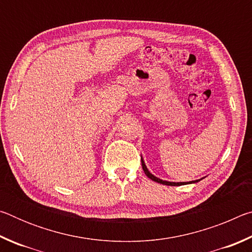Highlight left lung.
<instances>
[{"mask_svg":"<svg viewBox=\"0 0 252 252\" xmlns=\"http://www.w3.org/2000/svg\"><path fill=\"white\" fill-rule=\"evenodd\" d=\"M141 163H142L143 171H144V173L147 174V177L150 178L152 181H156L158 183H161V185H165V186H182V185H186V183H194V182H198V181L201 180V179H200V180H194V181H190V182H170V181H164V180H161V179H159V178L155 177L152 173H150V171H149V170H148L147 165H146V163H144V161H143L142 158H141Z\"/></svg>","mask_w":252,"mask_h":252,"instance_id":"8db88e82","label":"left lung"}]
</instances>
